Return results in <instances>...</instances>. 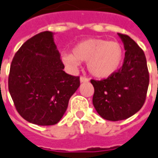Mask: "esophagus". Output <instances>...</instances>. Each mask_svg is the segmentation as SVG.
Listing matches in <instances>:
<instances>
[{
    "instance_id": "esophagus-1",
    "label": "esophagus",
    "mask_w": 158,
    "mask_h": 158,
    "mask_svg": "<svg viewBox=\"0 0 158 158\" xmlns=\"http://www.w3.org/2000/svg\"><path fill=\"white\" fill-rule=\"evenodd\" d=\"M80 81H81V82H87V81H89V79L86 78V77H80Z\"/></svg>"
}]
</instances>
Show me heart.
<instances>
[{"label": "heart", "mask_w": 158, "mask_h": 158, "mask_svg": "<svg viewBox=\"0 0 158 158\" xmlns=\"http://www.w3.org/2000/svg\"><path fill=\"white\" fill-rule=\"evenodd\" d=\"M124 49L117 41L89 39L77 44L70 53H64L62 61L75 68L78 62H87V68L93 77L105 79L114 76L124 60Z\"/></svg>", "instance_id": "obj_1"}]
</instances>
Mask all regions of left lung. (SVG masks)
I'll use <instances>...</instances> for the list:
<instances>
[{
    "instance_id": "obj_1",
    "label": "left lung",
    "mask_w": 158,
    "mask_h": 158,
    "mask_svg": "<svg viewBox=\"0 0 158 158\" xmlns=\"http://www.w3.org/2000/svg\"><path fill=\"white\" fill-rule=\"evenodd\" d=\"M125 48L122 68L102 81L91 80L94 89L93 105L101 117L118 121L130 118L143 106L149 72L143 50L129 36L118 33Z\"/></svg>"
}]
</instances>
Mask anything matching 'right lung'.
Wrapping results in <instances>:
<instances>
[{"label": "right lung", "instance_id": "right-lung-1", "mask_svg": "<svg viewBox=\"0 0 158 158\" xmlns=\"http://www.w3.org/2000/svg\"><path fill=\"white\" fill-rule=\"evenodd\" d=\"M64 69L52 31L33 36L16 52L8 89L18 113L27 121L38 126L59 122L80 86L79 77L68 75Z\"/></svg>", "mask_w": 158, "mask_h": 158}]
</instances>
